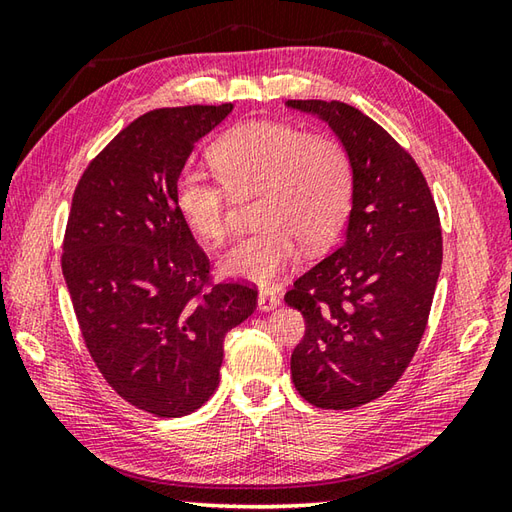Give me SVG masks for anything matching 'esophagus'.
<instances>
[{"label": "esophagus", "instance_id": "1", "mask_svg": "<svg viewBox=\"0 0 512 512\" xmlns=\"http://www.w3.org/2000/svg\"><path fill=\"white\" fill-rule=\"evenodd\" d=\"M279 303H281V299L275 295V292H270V290H262L257 295V306H259V310H262V312L275 310Z\"/></svg>", "mask_w": 512, "mask_h": 512}]
</instances>
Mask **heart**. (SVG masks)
Instances as JSON below:
<instances>
[{
	"label": "heart",
	"mask_w": 512,
	"mask_h": 512,
	"mask_svg": "<svg viewBox=\"0 0 512 512\" xmlns=\"http://www.w3.org/2000/svg\"><path fill=\"white\" fill-rule=\"evenodd\" d=\"M217 176L187 169L173 189L178 213L204 244L228 233L231 202L257 195L262 226L220 259L226 277L268 286L295 262L299 244L321 250L334 242L352 206V160L328 134L275 121H248L215 140Z\"/></svg>",
	"instance_id": "obj_1"
}]
</instances>
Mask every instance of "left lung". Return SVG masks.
Wrapping results in <instances>:
<instances>
[{
    "mask_svg": "<svg viewBox=\"0 0 512 512\" xmlns=\"http://www.w3.org/2000/svg\"><path fill=\"white\" fill-rule=\"evenodd\" d=\"M286 105L328 123L352 160L343 242L286 292L306 319L292 383L314 407L354 409L394 387L418 350L442 266L440 217L416 160L372 118L341 101Z\"/></svg>",
    "mask_w": 512,
    "mask_h": 512,
    "instance_id": "8db88e82",
    "label": "left lung"
}]
</instances>
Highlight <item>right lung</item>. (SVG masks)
I'll list each match as a JSON object with an SVG mask.
<instances>
[{
	"instance_id": "right-lung-1",
	"label": "right lung",
	"mask_w": 512,
	"mask_h": 512,
	"mask_svg": "<svg viewBox=\"0 0 512 512\" xmlns=\"http://www.w3.org/2000/svg\"><path fill=\"white\" fill-rule=\"evenodd\" d=\"M233 112L187 105L129 123L76 184L61 268L83 341L118 396L160 418L202 407L224 336L257 306L244 284H209V259L173 189L195 143Z\"/></svg>"
}]
</instances>
